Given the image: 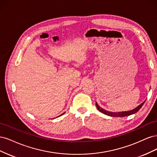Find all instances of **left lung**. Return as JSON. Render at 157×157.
Listing matches in <instances>:
<instances>
[{"label":"left lung","mask_w":157,"mask_h":157,"mask_svg":"<svg viewBox=\"0 0 157 157\" xmlns=\"http://www.w3.org/2000/svg\"><path fill=\"white\" fill-rule=\"evenodd\" d=\"M145 101H144L142 103H141L140 105L139 106H137L136 109H133V110L132 111H124V112H118V113H112V112H109V111H107L105 110H104V109H103L102 108H101L100 107H99L98 104L96 103V107L98 108V110L103 113V114H105V115H109V116H111V117H126V116H129V115H132V114H134L136 113H137V111H138L140 109H141V107L143 106V105L144 104Z\"/></svg>","instance_id":"left-lung-1"}]
</instances>
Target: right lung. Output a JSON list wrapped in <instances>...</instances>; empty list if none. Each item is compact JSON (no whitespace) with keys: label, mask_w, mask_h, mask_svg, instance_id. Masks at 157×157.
I'll return each mask as SVG.
<instances>
[{"label":"right lung","mask_w":157,"mask_h":157,"mask_svg":"<svg viewBox=\"0 0 157 157\" xmlns=\"http://www.w3.org/2000/svg\"><path fill=\"white\" fill-rule=\"evenodd\" d=\"M62 115H63V114H62Z\"/></svg>","instance_id":"add662e5"}]
</instances>
